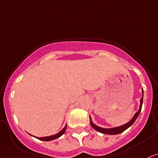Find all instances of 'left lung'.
<instances>
[{"instance_id":"1","label":"left lung","mask_w":158,"mask_h":158,"mask_svg":"<svg viewBox=\"0 0 158 158\" xmlns=\"http://www.w3.org/2000/svg\"><path fill=\"white\" fill-rule=\"evenodd\" d=\"M143 97H142L141 100H140V106H139V111L137 112H136L134 116L133 117V118L131 119L129 122H127V124H124V125L119 126V127H113V128H103L97 126L96 124H94L91 121V117H90V123H91V125L94 129L96 130L98 132L104 133V134H108V135H115V134H118V133H121L122 132H124L125 130H127L128 127H131V125L134 123V121H136V119L137 118V117L139 115L140 112H141L142 110V105H143Z\"/></svg>"}]
</instances>
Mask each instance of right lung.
I'll list each match as a JSON object with an SVG mask.
<instances>
[{"mask_svg": "<svg viewBox=\"0 0 158 158\" xmlns=\"http://www.w3.org/2000/svg\"><path fill=\"white\" fill-rule=\"evenodd\" d=\"M66 128H67V124H66V126L64 127L63 128V129L61 130V131H60L59 133H56V134L55 135H52V136H46V137H36V136H34V137H36L38 139L40 140H43V141H51V140H53V139H55L57 138H59L60 136H62V135L64 134L66 131Z\"/></svg>", "mask_w": 158, "mask_h": 158, "instance_id": "add662e5", "label": "right lung"}]
</instances>
